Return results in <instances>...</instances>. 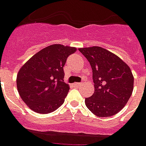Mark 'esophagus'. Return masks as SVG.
Listing matches in <instances>:
<instances>
[{
	"label": "esophagus",
	"mask_w": 146,
	"mask_h": 146,
	"mask_svg": "<svg viewBox=\"0 0 146 146\" xmlns=\"http://www.w3.org/2000/svg\"><path fill=\"white\" fill-rule=\"evenodd\" d=\"M74 84V86H76V87H79V86H80V85H82V83H74L73 84Z\"/></svg>",
	"instance_id": "34e87169"
}]
</instances>
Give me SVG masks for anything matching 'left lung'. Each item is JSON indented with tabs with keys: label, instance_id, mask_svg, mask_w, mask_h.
Instances as JSON below:
<instances>
[{
	"label": "left lung",
	"instance_id": "left-lung-1",
	"mask_svg": "<svg viewBox=\"0 0 146 146\" xmlns=\"http://www.w3.org/2000/svg\"><path fill=\"white\" fill-rule=\"evenodd\" d=\"M90 63L95 92L85 99L88 108L98 117H110L124 108L133 89L130 67L118 56L100 46L78 49Z\"/></svg>",
	"mask_w": 146,
	"mask_h": 146
}]
</instances>
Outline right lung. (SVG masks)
Listing matches in <instances>:
<instances>
[{
    "mask_svg": "<svg viewBox=\"0 0 146 146\" xmlns=\"http://www.w3.org/2000/svg\"><path fill=\"white\" fill-rule=\"evenodd\" d=\"M76 48L49 46L32 56L18 72L16 85L20 97L32 111L47 114L62 106L70 90L64 82L63 67Z\"/></svg>",
    "mask_w": 146,
    "mask_h": 146,
    "instance_id": "add662e5",
    "label": "right lung"
}]
</instances>
